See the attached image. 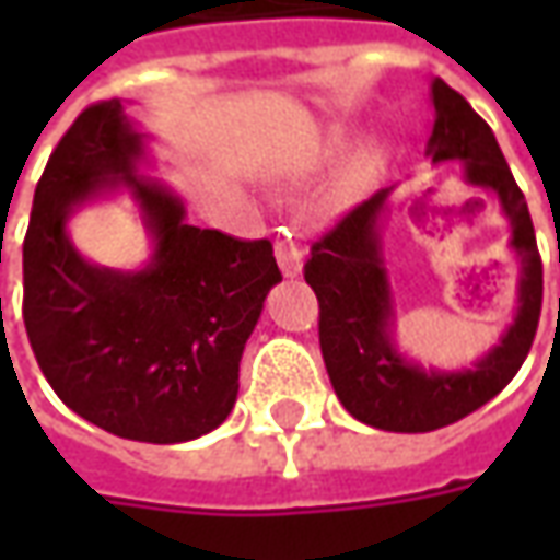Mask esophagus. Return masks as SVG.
Masks as SVG:
<instances>
[{
  "mask_svg": "<svg viewBox=\"0 0 560 560\" xmlns=\"http://www.w3.org/2000/svg\"><path fill=\"white\" fill-rule=\"evenodd\" d=\"M276 260H279V269L284 279H296L303 272L305 252L296 243H291V240H279L276 243Z\"/></svg>",
  "mask_w": 560,
  "mask_h": 560,
  "instance_id": "obj_1",
  "label": "esophagus"
}]
</instances>
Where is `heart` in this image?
<instances>
[{
	"instance_id": "heart-1",
	"label": "heart",
	"mask_w": 560,
	"mask_h": 560,
	"mask_svg": "<svg viewBox=\"0 0 560 560\" xmlns=\"http://www.w3.org/2000/svg\"><path fill=\"white\" fill-rule=\"evenodd\" d=\"M339 138H332L327 143V155H336L339 152ZM377 164V149L372 143H365L351 155V161L345 164V173H341V191H353L357 185L363 183L369 173L375 171Z\"/></svg>"
}]
</instances>
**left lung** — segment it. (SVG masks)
Segmentation results:
<instances>
[{
	"mask_svg": "<svg viewBox=\"0 0 560 560\" xmlns=\"http://www.w3.org/2000/svg\"><path fill=\"white\" fill-rule=\"evenodd\" d=\"M432 164L458 161L462 179L498 200L516 255V315L489 351L456 369L422 365L396 341V293L384 257V221L396 185L353 209L312 245L305 281L320 303V353L345 411L384 432H434L494 399L530 351L542 305V264L528 203L518 191L492 128L444 80L429 83Z\"/></svg>",
	"mask_w": 560,
	"mask_h": 560,
	"instance_id": "8db88e82",
	"label": "left lung"
}]
</instances>
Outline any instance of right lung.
Listing matches in <instances>:
<instances>
[{"mask_svg": "<svg viewBox=\"0 0 560 560\" xmlns=\"http://www.w3.org/2000/svg\"><path fill=\"white\" fill-rule=\"evenodd\" d=\"M126 102L92 104L59 140L35 188L23 243V324L56 396L104 432L183 444L236 405L240 360L281 281L267 240L188 224ZM126 194L148 231L138 270L102 268L67 221Z\"/></svg>", "mask_w": 560, "mask_h": 560, "instance_id": "right-lung-1", "label": "right lung"}]
</instances>
